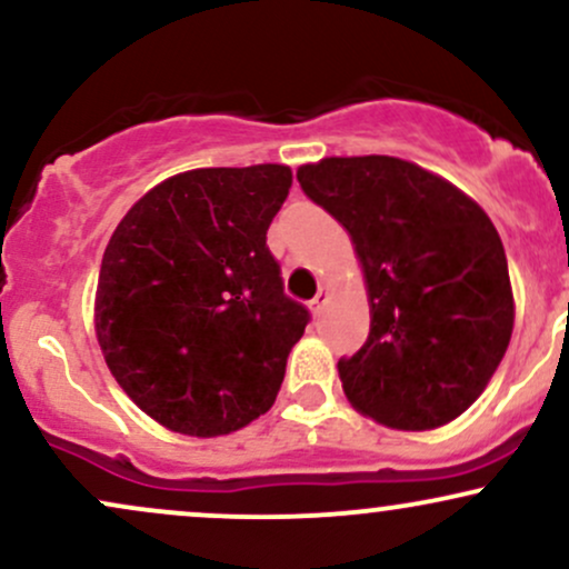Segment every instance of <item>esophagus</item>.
<instances>
[{"label":"esophagus","mask_w":569,"mask_h":569,"mask_svg":"<svg viewBox=\"0 0 569 569\" xmlns=\"http://www.w3.org/2000/svg\"><path fill=\"white\" fill-rule=\"evenodd\" d=\"M326 302H329V289H326V286H321V289H318V293H316V299H312V302H310L312 316H321Z\"/></svg>","instance_id":"34e87169"}]
</instances>
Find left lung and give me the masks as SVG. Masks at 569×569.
I'll list each match as a JSON object with an SVG mask.
<instances>
[{
	"label": "left lung",
	"instance_id": "obj_1",
	"mask_svg": "<svg viewBox=\"0 0 569 569\" xmlns=\"http://www.w3.org/2000/svg\"><path fill=\"white\" fill-rule=\"evenodd\" d=\"M299 187L350 234L371 329L339 358L345 396L398 430L452 422L485 393L513 331V291L495 224L466 192L415 162L323 158Z\"/></svg>",
	"mask_w": 569,
	"mask_h": 569
}]
</instances>
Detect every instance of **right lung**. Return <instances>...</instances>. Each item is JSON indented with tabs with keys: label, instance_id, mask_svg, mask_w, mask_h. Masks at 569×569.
<instances>
[{
	"label": "right lung",
	"instance_id": "1",
	"mask_svg": "<svg viewBox=\"0 0 569 569\" xmlns=\"http://www.w3.org/2000/svg\"><path fill=\"white\" fill-rule=\"evenodd\" d=\"M289 166L198 168L149 189L101 259L96 337L141 411L184 436H224L276 403L310 312L267 248Z\"/></svg>",
	"mask_w": 569,
	"mask_h": 569
}]
</instances>
